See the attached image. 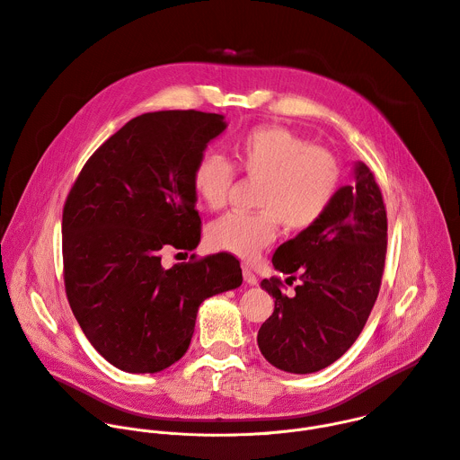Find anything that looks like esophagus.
Listing matches in <instances>:
<instances>
[{
    "label": "esophagus",
    "instance_id": "34e87169",
    "mask_svg": "<svg viewBox=\"0 0 460 460\" xmlns=\"http://www.w3.org/2000/svg\"><path fill=\"white\" fill-rule=\"evenodd\" d=\"M242 273H243V280H245L249 286H256V284H258V279H256V275L252 273L251 268L243 266V268H242Z\"/></svg>",
    "mask_w": 460,
    "mask_h": 460
}]
</instances>
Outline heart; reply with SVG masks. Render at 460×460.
Segmentation results:
<instances>
[{
	"label": "heart",
	"instance_id": "1",
	"mask_svg": "<svg viewBox=\"0 0 460 460\" xmlns=\"http://www.w3.org/2000/svg\"><path fill=\"white\" fill-rule=\"evenodd\" d=\"M238 171L258 178L256 213L231 211L208 227L217 251L251 260L275 242L280 224L300 233L313 227L330 209L341 183L337 156L280 125H258L233 144ZM218 153H206L192 169L196 199L211 209L226 204L236 168Z\"/></svg>",
	"mask_w": 460,
	"mask_h": 460
}]
</instances>
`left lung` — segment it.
Wrapping results in <instances>:
<instances>
[{
    "label": "left lung",
    "mask_w": 460,
    "mask_h": 460,
    "mask_svg": "<svg viewBox=\"0 0 460 460\" xmlns=\"http://www.w3.org/2000/svg\"><path fill=\"white\" fill-rule=\"evenodd\" d=\"M387 249V217L380 187L362 162L355 183L337 190L325 215L282 243L273 266L302 280L295 295L280 279L261 280L275 298L261 323L258 348L275 367L314 373L339 360L358 339L378 296Z\"/></svg>",
    "instance_id": "1"
}]
</instances>
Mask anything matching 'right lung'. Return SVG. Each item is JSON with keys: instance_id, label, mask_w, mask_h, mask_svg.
I'll list each match as a JSON object with an SVG mask.
<instances>
[{"instance_id": "right-lung-1", "label": "right lung", "mask_w": 460, "mask_h": 460, "mask_svg": "<svg viewBox=\"0 0 460 460\" xmlns=\"http://www.w3.org/2000/svg\"><path fill=\"white\" fill-rule=\"evenodd\" d=\"M224 128L222 114L192 109L137 116L94 151L65 200V293L89 342L121 371L180 360L200 304L242 284L229 252L162 266L167 247L200 242L192 169Z\"/></svg>"}]
</instances>
